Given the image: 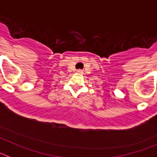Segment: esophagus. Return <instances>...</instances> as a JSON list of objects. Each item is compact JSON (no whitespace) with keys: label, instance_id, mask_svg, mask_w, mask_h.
<instances>
[{"label":"esophagus","instance_id":"34e87169","mask_svg":"<svg viewBox=\"0 0 157 157\" xmlns=\"http://www.w3.org/2000/svg\"><path fill=\"white\" fill-rule=\"evenodd\" d=\"M77 72H78V74H81V73H82V70H78Z\"/></svg>","mask_w":157,"mask_h":157}]
</instances>
